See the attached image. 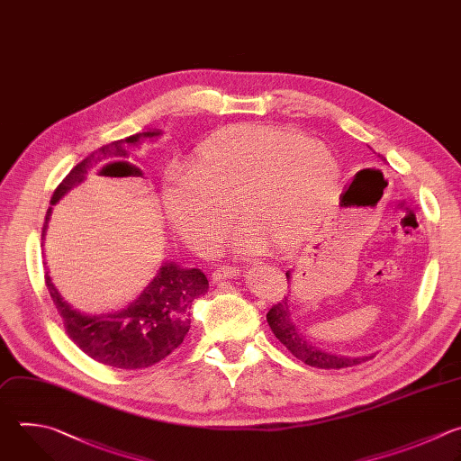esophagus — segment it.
I'll use <instances>...</instances> for the list:
<instances>
[{
	"instance_id": "esophagus-1",
	"label": "esophagus",
	"mask_w": 461,
	"mask_h": 461,
	"mask_svg": "<svg viewBox=\"0 0 461 461\" xmlns=\"http://www.w3.org/2000/svg\"><path fill=\"white\" fill-rule=\"evenodd\" d=\"M240 270L236 267H220L212 272V282H223L227 278H234V276H238Z\"/></svg>"
}]
</instances>
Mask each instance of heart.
I'll list each match as a JSON object with an SVG mask.
<instances>
[{
    "instance_id": "b5f03b06",
    "label": "heart",
    "mask_w": 461,
    "mask_h": 461,
    "mask_svg": "<svg viewBox=\"0 0 461 461\" xmlns=\"http://www.w3.org/2000/svg\"><path fill=\"white\" fill-rule=\"evenodd\" d=\"M338 183L339 163L325 143L284 127L241 123L207 138L161 202L172 229L200 252L220 247L232 212L249 229L236 250L268 245L285 252L321 225Z\"/></svg>"
}]
</instances>
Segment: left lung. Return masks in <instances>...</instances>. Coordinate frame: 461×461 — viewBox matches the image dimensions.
<instances>
[{"label":"left lung","mask_w":461,"mask_h":461,"mask_svg":"<svg viewBox=\"0 0 461 461\" xmlns=\"http://www.w3.org/2000/svg\"><path fill=\"white\" fill-rule=\"evenodd\" d=\"M287 278H291L289 272L285 274ZM267 321L274 336L278 338L298 359L303 363L316 366V369H347V366L359 365L366 359H371L375 356H363V357H345V356H336L320 350L314 347L296 327V323L291 320V300L285 296L278 303H274L270 311L267 312Z\"/></svg>","instance_id":"obj_1"}]
</instances>
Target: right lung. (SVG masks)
I'll list each match as a JSON object with an SVG mask.
<instances>
[{
  "label": "right lung",
  "instance_id": "obj_1",
  "mask_svg": "<svg viewBox=\"0 0 461 461\" xmlns=\"http://www.w3.org/2000/svg\"><path fill=\"white\" fill-rule=\"evenodd\" d=\"M158 134L159 132H143L129 136L95 150L63 177L52 194L50 205L58 203L61 196L79 185L86 172L102 159L111 156L127 158L129 147L138 143L141 136L152 138ZM111 165L129 163L116 161L105 167ZM50 212L52 207H49L45 214L41 238H45ZM45 284L68 338L92 359L123 371L147 369L172 354L191 329L189 309L193 302L209 289L207 276L200 268H183L177 263H163L156 278L127 309L102 316H86L72 309L61 298L49 272H45Z\"/></svg>",
  "mask_w": 461,
  "mask_h": 461
}]
</instances>
